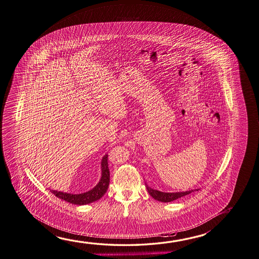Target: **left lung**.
I'll return each mask as SVG.
<instances>
[{
	"instance_id": "left-lung-1",
	"label": "left lung",
	"mask_w": 259,
	"mask_h": 259,
	"mask_svg": "<svg viewBox=\"0 0 259 259\" xmlns=\"http://www.w3.org/2000/svg\"><path fill=\"white\" fill-rule=\"evenodd\" d=\"M146 185L147 191L151 197L154 198L157 201L162 202H172L174 200H177L181 197H184L189 193H193L194 191H198L200 189H195V190H190V191H185V192H177V193H165V192H160L158 190L151 188L148 184Z\"/></svg>"
}]
</instances>
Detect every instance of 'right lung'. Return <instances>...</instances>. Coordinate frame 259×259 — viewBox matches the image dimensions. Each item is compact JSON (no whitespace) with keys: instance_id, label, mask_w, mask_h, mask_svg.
<instances>
[{"instance_id":"1","label":"right lung","mask_w":259,"mask_h":259,"mask_svg":"<svg viewBox=\"0 0 259 259\" xmlns=\"http://www.w3.org/2000/svg\"><path fill=\"white\" fill-rule=\"evenodd\" d=\"M108 184H109V169H108V154H105L101 160V177L94 188L91 189L89 192L77 193V194L58 192L56 190H50V192L54 193L59 199L70 202L72 204L85 205V204L96 202L102 197L108 190Z\"/></svg>"}]
</instances>
